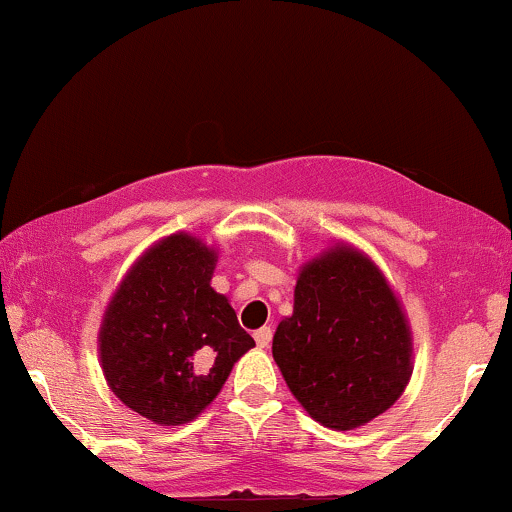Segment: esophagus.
<instances>
[{
  "mask_svg": "<svg viewBox=\"0 0 512 512\" xmlns=\"http://www.w3.org/2000/svg\"><path fill=\"white\" fill-rule=\"evenodd\" d=\"M255 342L260 349H267L269 342H272V327H260V330L255 332Z\"/></svg>",
  "mask_w": 512,
  "mask_h": 512,
  "instance_id": "esophagus-1",
  "label": "esophagus"
}]
</instances>
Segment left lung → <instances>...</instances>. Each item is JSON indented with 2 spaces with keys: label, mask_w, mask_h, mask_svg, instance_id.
Returning a JSON list of instances; mask_svg holds the SVG:
<instances>
[{
  "label": "left lung",
  "mask_w": 512,
  "mask_h": 512,
  "mask_svg": "<svg viewBox=\"0 0 512 512\" xmlns=\"http://www.w3.org/2000/svg\"><path fill=\"white\" fill-rule=\"evenodd\" d=\"M272 354L291 395L334 431L380 416L411 378V332L395 291L361 250L339 243L305 262Z\"/></svg>",
  "instance_id": "1"
}]
</instances>
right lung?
Masks as SVG:
<instances>
[{"mask_svg":"<svg viewBox=\"0 0 512 512\" xmlns=\"http://www.w3.org/2000/svg\"><path fill=\"white\" fill-rule=\"evenodd\" d=\"M216 250L190 233L158 240L105 308L98 354L110 390L144 419L180 426L219 395L255 346L236 310L211 289Z\"/></svg>","mask_w":512,"mask_h":512,"instance_id":"add662e5","label":"right lung"}]
</instances>
